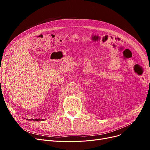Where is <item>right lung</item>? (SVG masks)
I'll list each match as a JSON object with an SVG mask.
<instances>
[{"mask_svg":"<svg viewBox=\"0 0 150 150\" xmlns=\"http://www.w3.org/2000/svg\"><path fill=\"white\" fill-rule=\"evenodd\" d=\"M30 120H36V121H42L43 120V119L41 120V119H29Z\"/></svg>","mask_w":150,"mask_h":150,"instance_id":"obj_1","label":"right lung"}]
</instances>
